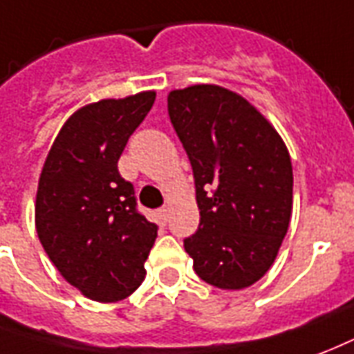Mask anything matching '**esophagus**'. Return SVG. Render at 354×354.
<instances>
[{"label":"esophagus","instance_id":"34e87169","mask_svg":"<svg viewBox=\"0 0 354 354\" xmlns=\"http://www.w3.org/2000/svg\"><path fill=\"white\" fill-rule=\"evenodd\" d=\"M156 218H158L160 224H166L167 218H169V211L166 207L158 209V213H156Z\"/></svg>","mask_w":354,"mask_h":354}]
</instances>
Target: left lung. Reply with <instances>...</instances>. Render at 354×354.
<instances>
[{
  "label": "left lung",
  "instance_id": "obj_1",
  "mask_svg": "<svg viewBox=\"0 0 354 354\" xmlns=\"http://www.w3.org/2000/svg\"><path fill=\"white\" fill-rule=\"evenodd\" d=\"M167 111L194 171L200 226L185 239L194 272L223 290L254 285L292 215L285 141L252 103L218 84L171 90Z\"/></svg>",
  "mask_w": 354,
  "mask_h": 354
}]
</instances>
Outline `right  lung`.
I'll return each mask as SVG.
<instances>
[{"label": "right lung", "instance_id": "right-lung-1", "mask_svg": "<svg viewBox=\"0 0 354 354\" xmlns=\"http://www.w3.org/2000/svg\"><path fill=\"white\" fill-rule=\"evenodd\" d=\"M154 97V90H145L77 109L41 169L35 196L41 245L62 277L94 301L122 300L145 279L158 226L139 215L133 187L117 164Z\"/></svg>", "mask_w": 354, "mask_h": 354}]
</instances>
